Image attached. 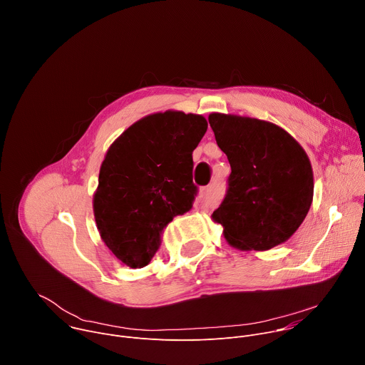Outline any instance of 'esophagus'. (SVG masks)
<instances>
[{
  "mask_svg": "<svg viewBox=\"0 0 365 365\" xmlns=\"http://www.w3.org/2000/svg\"><path fill=\"white\" fill-rule=\"evenodd\" d=\"M200 193H202V196H210L211 195V187H203L200 190Z\"/></svg>",
  "mask_w": 365,
  "mask_h": 365,
  "instance_id": "34e87169",
  "label": "esophagus"
}]
</instances>
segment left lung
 Instances as JSON below:
<instances>
[{"label": "left lung", "instance_id": "8db88e82", "mask_svg": "<svg viewBox=\"0 0 365 365\" xmlns=\"http://www.w3.org/2000/svg\"><path fill=\"white\" fill-rule=\"evenodd\" d=\"M231 165L228 190L212 220L230 245L266 251L287 241L314 199V172L302 145L282 127L250 117H207Z\"/></svg>", "mask_w": 365, "mask_h": 365}]
</instances>
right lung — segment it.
Segmentation results:
<instances>
[{
	"label": "right lung",
	"instance_id": "1",
	"mask_svg": "<svg viewBox=\"0 0 365 365\" xmlns=\"http://www.w3.org/2000/svg\"><path fill=\"white\" fill-rule=\"evenodd\" d=\"M206 128L197 114L155 113L110 145L93 193V215L102 241L125 266H147L168 224L192 207L197 192L192 153Z\"/></svg>",
	"mask_w": 365,
	"mask_h": 365
}]
</instances>
